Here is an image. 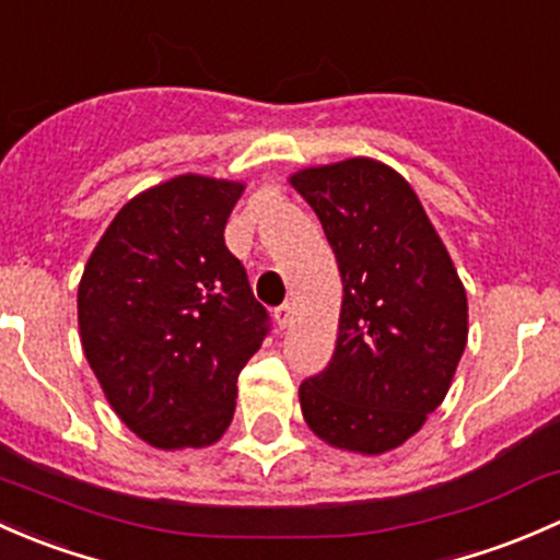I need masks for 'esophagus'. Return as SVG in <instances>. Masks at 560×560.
Instances as JSON below:
<instances>
[{"label": "esophagus", "mask_w": 560, "mask_h": 560, "mask_svg": "<svg viewBox=\"0 0 560 560\" xmlns=\"http://www.w3.org/2000/svg\"><path fill=\"white\" fill-rule=\"evenodd\" d=\"M291 318H293V307H291V304H288V302L280 304V307L275 310V320H278L280 328H285L288 323H291Z\"/></svg>", "instance_id": "obj_1"}]
</instances>
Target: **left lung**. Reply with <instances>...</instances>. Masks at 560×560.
Returning a JSON list of instances; mask_svg holds the SVG:
<instances>
[{
    "label": "left lung",
    "instance_id": "left-lung-1",
    "mask_svg": "<svg viewBox=\"0 0 560 560\" xmlns=\"http://www.w3.org/2000/svg\"><path fill=\"white\" fill-rule=\"evenodd\" d=\"M288 183L342 275L337 348L299 385L304 420L339 451H396L451 390L469 337L464 282L418 194L383 161L307 166Z\"/></svg>",
    "mask_w": 560,
    "mask_h": 560
}]
</instances>
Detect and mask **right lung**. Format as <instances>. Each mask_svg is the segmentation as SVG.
Here are the masks:
<instances>
[{"mask_svg":"<svg viewBox=\"0 0 560 560\" xmlns=\"http://www.w3.org/2000/svg\"><path fill=\"white\" fill-rule=\"evenodd\" d=\"M240 180L177 175L126 201L78 285L83 353L109 407L159 451L215 445L267 337L223 229Z\"/></svg>","mask_w":560,"mask_h":560,"instance_id":"obj_1","label":"right lung"}]
</instances>
